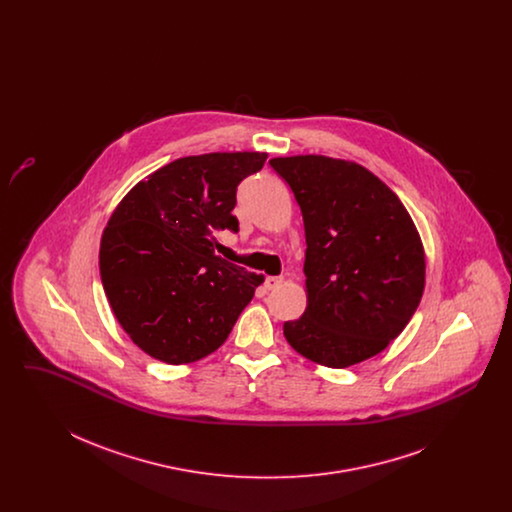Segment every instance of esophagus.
<instances>
[{
  "label": "esophagus",
  "mask_w": 512,
  "mask_h": 512,
  "mask_svg": "<svg viewBox=\"0 0 512 512\" xmlns=\"http://www.w3.org/2000/svg\"><path fill=\"white\" fill-rule=\"evenodd\" d=\"M282 282H284V278H280V276H267V280H265V290H274V288H278Z\"/></svg>",
  "instance_id": "esophagus-1"
}]
</instances>
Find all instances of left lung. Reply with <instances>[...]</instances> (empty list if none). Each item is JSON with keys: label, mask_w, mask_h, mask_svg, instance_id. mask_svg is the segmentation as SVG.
<instances>
[{"label": "left lung", "mask_w": 512, "mask_h": 512, "mask_svg": "<svg viewBox=\"0 0 512 512\" xmlns=\"http://www.w3.org/2000/svg\"><path fill=\"white\" fill-rule=\"evenodd\" d=\"M305 224L307 309L284 336L309 361L345 368L384 351L413 318L426 259L405 205L365 167L324 155L270 159Z\"/></svg>", "instance_id": "obj_1"}]
</instances>
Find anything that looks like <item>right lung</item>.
Instances as JSON below:
<instances>
[{
  "instance_id": "right-lung-1",
  "label": "right lung",
  "mask_w": 512,
  "mask_h": 512,
  "mask_svg": "<svg viewBox=\"0 0 512 512\" xmlns=\"http://www.w3.org/2000/svg\"><path fill=\"white\" fill-rule=\"evenodd\" d=\"M267 153L176 159L138 182L113 211L99 272L122 330L149 357L194 363L226 341L263 274L215 255L219 230L238 232L236 190Z\"/></svg>"
}]
</instances>
